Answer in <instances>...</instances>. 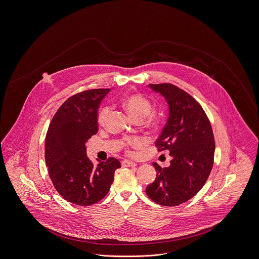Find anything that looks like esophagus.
Wrapping results in <instances>:
<instances>
[{"label": "esophagus", "instance_id": "1", "mask_svg": "<svg viewBox=\"0 0 259 259\" xmlns=\"http://www.w3.org/2000/svg\"><path fill=\"white\" fill-rule=\"evenodd\" d=\"M122 167H135L136 163L132 162V161H128V160H124L121 162Z\"/></svg>", "mask_w": 259, "mask_h": 259}]
</instances>
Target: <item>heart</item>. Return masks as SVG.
<instances>
[{
  "mask_svg": "<svg viewBox=\"0 0 259 259\" xmlns=\"http://www.w3.org/2000/svg\"><path fill=\"white\" fill-rule=\"evenodd\" d=\"M121 106L132 116L135 120L140 121L144 118V124L150 128H157L160 125L161 118L155 112H151L152 104L148 98L139 93H129L123 96L120 100ZM109 113L107 107H102L98 111L97 122L103 125ZM143 141L140 138H125L121 141V146L127 148H136L142 146Z\"/></svg>",
  "mask_w": 259,
  "mask_h": 259,
  "instance_id": "1",
  "label": "heart"
}]
</instances>
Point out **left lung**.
Masks as SVG:
<instances>
[{"label":"left lung","instance_id":"left-lung-1","mask_svg":"<svg viewBox=\"0 0 259 259\" xmlns=\"http://www.w3.org/2000/svg\"><path fill=\"white\" fill-rule=\"evenodd\" d=\"M169 104V118L156 141L158 151H169L172 160L157 171L146 193L155 202L175 206L196 196L205 184L214 157V137L210 122L201 104L188 92L171 83L149 84Z\"/></svg>","mask_w":259,"mask_h":259}]
</instances>
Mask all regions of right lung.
<instances>
[{
    "label": "right lung",
    "instance_id": "right-lung-1",
    "mask_svg": "<svg viewBox=\"0 0 259 259\" xmlns=\"http://www.w3.org/2000/svg\"><path fill=\"white\" fill-rule=\"evenodd\" d=\"M109 90L89 89L69 97L47 132L45 158L50 178L58 194L74 204L90 205L102 200L121 167L112 157L94 165L87 155L85 143L98 131V108Z\"/></svg>",
    "mask_w": 259,
    "mask_h": 259
}]
</instances>
